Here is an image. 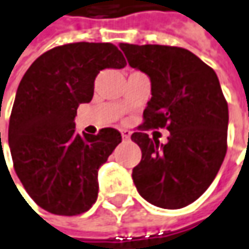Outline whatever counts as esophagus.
Instances as JSON below:
<instances>
[{
  "instance_id": "34e87169",
  "label": "esophagus",
  "mask_w": 249,
  "mask_h": 249,
  "mask_svg": "<svg viewBox=\"0 0 249 249\" xmlns=\"http://www.w3.org/2000/svg\"><path fill=\"white\" fill-rule=\"evenodd\" d=\"M121 135H123V139L128 141V139L131 138V131H128V129H121Z\"/></svg>"
}]
</instances>
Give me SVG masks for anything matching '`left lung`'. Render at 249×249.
Segmentation results:
<instances>
[{
  "instance_id": "left-lung-1",
  "label": "left lung",
  "mask_w": 249,
  "mask_h": 249,
  "mask_svg": "<svg viewBox=\"0 0 249 249\" xmlns=\"http://www.w3.org/2000/svg\"><path fill=\"white\" fill-rule=\"evenodd\" d=\"M131 67L147 74L151 99L142 129L167 128L168 142L146 132L131 139L142 150L132 169L142 197L156 207L179 210L213 182L227 150L229 108L218 75L190 51L167 45L120 44Z\"/></svg>"
}]
</instances>
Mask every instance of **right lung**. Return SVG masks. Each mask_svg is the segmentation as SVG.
<instances>
[{"instance_id": "right-lung-1", "label": "right lung", "mask_w": 249, "mask_h": 249, "mask_svg": "<svg viewBox=\"0 0 249 249\" xmlns=\"http://www.w3.org/2000/svg\"><path fill=\"white\" fill-rule=\"evenodd\" d=\"M126 65L108 42H75L39 56L23 75L13 103L8 142L13 167L30 197L51 213L73 216L98 198V172L121 133L75 132L81 103L93 96L95 78L105 69Z\"/></svg>"}]
</instances>
